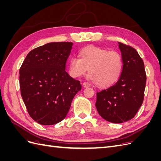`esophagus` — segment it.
Here are the masks:
<instances>
[{
  "mask_svg": "<svg viewBox=\"0 0 161 161\" xmlns=\"http://www.w3.org/2000/svg\"><path fill=\"white\" fill-rule=\"evenodd\" d=\"M82 86L84 87V88H86V87H89L90 86V84L89 83V82H85L82 83Z\"/></svg>",
  "mask_w": 161,
  "mask_h": 161,
  "instance_id": "esophagus-1",
  "label": "esophagus"
}]
</instances>
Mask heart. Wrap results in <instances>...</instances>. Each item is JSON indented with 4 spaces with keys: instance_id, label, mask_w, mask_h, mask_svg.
<instances>
[{
    "instance_id": "heart-1",
    "label": "heart",
    "mask_w": 161,
    "mask_h": 161,
    "mask_svg": "<svg viewBox=\"0 0 161 161\" xmlns=\"http://www.w3.org/2000/svg\"><path fill=\"white\" fill-rule=\"evenodd\" d=\"M80 56L72 57L70 61V72L73 77L83 75L89 69V79L103 87L111 86L119 79L123 61L118 52L90 46L82 49Z\"/></svg>"
}]
</instances>
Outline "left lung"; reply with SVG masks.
<instances>
[{
  "label": "left lung",
  "mask_w": 161,
  "mask_h": 161,
  "mask_svg": "<svg viewBox=\"0 0 161 161\" xmlns=\"http://www.w3.org/2000/svg\"><path fill=\"white\" fill-rule=\"evenodd\" d=\"M123 67L118 80L97 92L99 114L109 122L121 124L132 119L144 100L147 75L144 62L132 47L118 42Z\"/></svg>",
  "instance_id": "8db88e82"
}]
</instances>
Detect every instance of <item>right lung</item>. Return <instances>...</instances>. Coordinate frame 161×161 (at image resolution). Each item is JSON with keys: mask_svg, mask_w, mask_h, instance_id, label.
I'll use <instances>...</instances> for the list:
<instances>
[{"mask_svg": "<svg viewBox=\"0 0 161 161\" xmlns=\"http://www.w3.org/2000/svg\"><path fill=\"white\" fill-rule=\"evenodd\" d=\"M73 43L51 42L29 52L19 70L22 99L31 118L50 125L64 119L80 82L65 70Z\"/></svg>", "mask_w": 161, "mask_h": 161, "instance_id": "right-lung-1", "label": "right lung"}]
</instances>
